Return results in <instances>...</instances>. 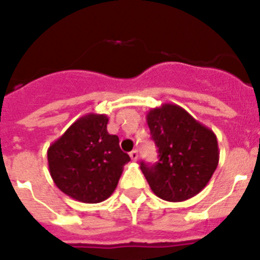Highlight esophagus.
<instances>
[{
    "mask_svg": "<svg viewBox=\"0 0 260 260\" xmlns=\"http://www.w3.org/2000/svg\"><path fill=\"white\" fill-rule=\"evenodd\" d=\"M130 157H132L133 161H137V160H138V151L137 150L132 151V152H130Z\"/></svg>",
    "mask_w": 260,
    "mask_h": 260,
    "instance_id": "34e87169",
    "label": "esophagus"
}]
</instances>
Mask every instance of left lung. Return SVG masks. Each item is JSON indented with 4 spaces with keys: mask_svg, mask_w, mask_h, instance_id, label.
<instances>
[{
    "mask_svg": "<svg viewBox=\"0 0 260 260\" xmlns=\"http://www.w3.org/2000/svg\"><path fill=\"white\" fill-rule=\"evenodd\" d=\"M147 123L158 148V161L141 162L151 190L168 202H182L202 191L219 164L215 133L183 108L162 104L147 113Z\"/></svg>",
    "mask_w": 260,
    "mask_h": 260,
    "instance_id": "obj_1",
    "label": "left lung"
}]
</instances>
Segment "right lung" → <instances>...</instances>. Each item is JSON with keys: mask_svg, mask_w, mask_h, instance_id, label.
I'll return each instance as SVG.
<instances>
[{"mask_svg": "<svg viewBox=\"0 0 260 260\" xmlns=\"http://www.w3.org/2000/svg\"><path fill=\"white\" fill-rule=\"evenodd\" d=\"M108 116L88 113L77 119L48 148V167L63 194L83 203H100L113 194L130 161L117 135L107 130Z\"/></svg>", "mask_w": 260, "mask_h": 260, "instance_id": "right-lung-1", "label": "right lung"}]
</instances>
